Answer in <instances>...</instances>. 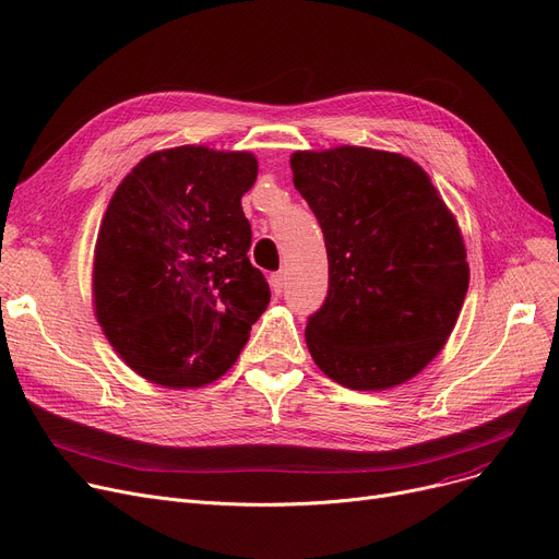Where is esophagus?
I'll return each mask as SVG.
<instances>
[{
  "label": "esophagus",
  "mask_w": 559,
  "mask_h": 559,
  "mask_svg": "<svg viewBox=\"0 0 559 559\" xmlns=\"http://www.w3.org/2000/svg\"><path fill=\"white\" fill-rule=\"evenodd\" d=\"M270 285H272V292H274V295H281V292H283V285H285L283 272H274V274L270 276Z\"/></svg>",
  "instance_id": "34e87169"
}]
</instances>
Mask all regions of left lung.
<instances>
[{"label":"left lung","instance_id":"left-lung-1","mask_svg":"<svg viewBox=\"0 0 559 559\" xmlns=\"http://www.w3.org/2000/svg\"><path fill=\"white\" fill-rule=\"evenodd\" d=\"M329 253V295L308 317L317 367L350 390H388L447 344L468 289L455 217L401 154L335 146L289 158Z\"/></svg>","mask_w":559,"mask_h":559}]
</instances>
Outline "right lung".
<instances>
[{
    "instance_id": "1",
    "label": "right lung",
    "mask_w": 559,
    "mask_h": 559,
    "mask_svg": "<svg viewBox=\"0 0 559 559\" xmlns=\"http://www.w3.org/2000/svg\"><path fill=\"white\" fill-rule=\"evenodd\" d=\"M249 152L174 146L142 158L102 219L95 314L120 358L165 388L213 383L238 360L270 285L249 262Z\"/></svg>"
}]
</instances>
